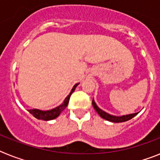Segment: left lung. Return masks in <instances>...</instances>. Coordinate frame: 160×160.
I'll return each instance as SVG.
<instances>
[{
  "label": "left lung",
  "mask_w": 160,
  "mask_h": 160,
  "mask_svg": "<svg viewBox=\"0 0 160 160\" xmlns=\"http://www.w3.org/2000/svg\"><path fill=\"white\" fill-rule=\"evenodd\" d=\"M92 105L94 107V110L97 111V113L99 114L100 116L102 117L104 119L107 120V121H110V122H126V121H128V120L131 119L132 118L137 115L138 113H134V114H126V115H122V116H114V115H111V114H108V113L105 112L104 111L101 110L99 107L96 105L95 102H94V98H93L92 101Z\"/></svg>",
  "instance_id": "left-lung-1"
}]
</instances>
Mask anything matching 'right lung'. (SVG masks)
I'll return each instance as SVG.
<instances>
[{
  "label": "right lung",
  "mask_w": 160,
  "mask_h": 160,
  "mask_svg": "<svg viewBox=\"0 0 160 160\" xmlns=\"http://www.w3.org/2000/svg\"><path fill=\"white\" fill-rule=\"evenodd\" d=\"M78 84L79 83H77V84H75L73 86L71 91H70V94L65 98L62 104H61L58 107H55V108L52 109V110H49V111H41V110H38V109H32V110H29V112L31 114H32L35 118H38V119H42L44 120V121H49V120H52L58 118V117L59 116V114L62 113V111H64L65 108L67 107L68 103H69V100H70V95H71L72 93L74 91V90H75L76 87H77V86Z\"/></svg>",
  "instance_id": "add662e5"
}]
</instances>
